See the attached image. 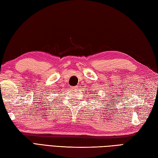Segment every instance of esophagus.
I'll return each instance as SVG.
<instances>
[{
    "instance_id": "esophagus-1",
    "label": "esophagus",
    "mask_w": 158,
    "mask_h": 158,
    "mask_svg": "<svg viewBox=\"0 0 158 158\" xmlns=\"http://www.w3.org/2000/svg\"><path fill=\"white\" fill-rule=\"evenodd\" d=\"M78 88H79V85H76V86H75V89Z\"/></svg>"
}]
</instances>
